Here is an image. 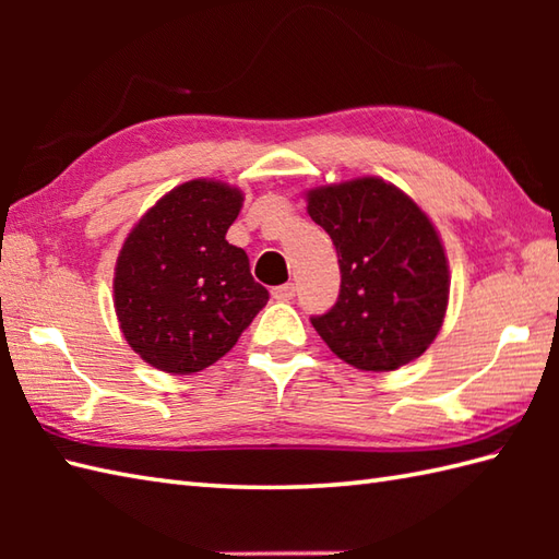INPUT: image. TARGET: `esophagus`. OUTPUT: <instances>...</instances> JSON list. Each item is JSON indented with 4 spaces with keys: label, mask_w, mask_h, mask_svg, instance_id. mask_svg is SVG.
<instances>
[{
    "label": "esophagus",
    "mask_w": 559,
    "mask_h": 559,
    "mask_svg": "<svg viewBox=\"0 0 559 559\" xmlns=\"http://www.w3.org/2000/svg\"><path fill=\"white\" fill-rule=\"evenodd\" d=\"M271 295H273V298H276V300H281V302H288V300L295 298V286H293V283H283V286L273 288Z\"/></svg>",
    "instance_id": "34e87169"
}]
</instances>
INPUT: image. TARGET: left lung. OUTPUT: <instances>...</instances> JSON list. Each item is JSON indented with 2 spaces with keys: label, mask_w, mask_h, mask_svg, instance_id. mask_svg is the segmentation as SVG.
Masks as SVG:
<instances>
[{
  "label": "left lung",
  "mask_w": 559,
  "mask_h": 559,
  "mask_svg": "<svg viewBox=\"0 0 559 559\" xmlns=\"http://www.w3.org/2000/svg\"><path fill=\"white\" fill-rule=\"evenodd\" d=\"M307 211L329 233L338 300L312 326L341 360L367 372L420 358L444 322L449 266L430 218L379 177L312 189Z\"/></svg>",
  "instance_id": "8db88e82"
}]
</instances>
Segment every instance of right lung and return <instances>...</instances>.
Masks as SVG:
<instances>
[{"label":"right lung","instance_id":"add662e5","mask_svg":"<svg viewBox=\"0 0 559 559\" xmlns=\"http://www.w3.org/2000/svg\"><path fill=\"white\" fill-rule=\"evenodd\" d=\"M240 206V189L185 182L124 240L115 312L129 346L163 372H199L223 358L269 300L245 249L225 240Z\"/></svg>","mask_w":559,"mask_h":559}]
</instances>
